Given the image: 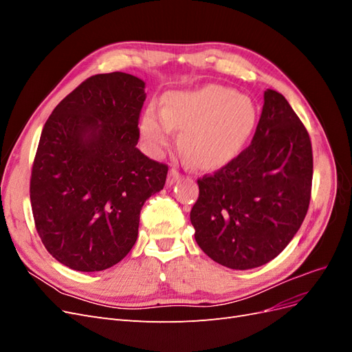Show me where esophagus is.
<instances>
[{
	"instance_id": "obj_1",
	"label": "esophagus",
	"mask_w": 352,
	"mask_h": 352,
	"mask_svg": "<svg viewBox=\"0 0 352 352\" xmlns=\"http://www.w3.org/2000/svg\"><path fill=\"white\" fill-rule=\"evenodd\" d=\"M179 179H180L179 170H177L176 167H172V168H170L168 176H167V184H168V185H173V184H176V182H177Z\"/></svg>"
}]
</instances>
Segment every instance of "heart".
Masks as SVG:
<instances>
[{"label":"heart","instance_id":"heart-1","mask_svg":"<svg viewBox=\"0 0 352 352\" xmlns=\"http://www.w3.org/2000/svg\"><path fill=\"white\" fill-rule=\"evenodd\" d=\"M255 124L251 100L230 88L208 85L197 91L168 95L163 110L146 109L141 135L154 154L173 142V129L182 131L179 146L199 168L228 164L247 144Z\"/></svg>","mask_w":352,"mask_h":352}]
</instances>
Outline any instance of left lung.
<instances>
[{"label": "left lung", "instance_id": "obj_1", "mask_svg": "<svg viewBox=\"0 0 352 352\" xmlns=\"http://www.w3.org/2000/svg\"><path fill=\"white\" fill-rule=\"evenodd\" d=\"M197 182L190 223L211 260L247 270L278 257L302 225L313 182L310 135L282 94L264 92L251 144Z\"/></svg>", "mask_w": 352, "mask_h": 352}]
</instances>
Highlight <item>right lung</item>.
Listing matches in <instances>:
<instances>
[{
  "label": "right lung",
  "mask_w": 352,
  "mask_h": 352,
  "mask_svg": "<svg viewBox=\"0 0 352 352\" xmlns=\"http://www.w3.org/2000/svg\"><path fill=\"white\" fill-rule=\"evenodd\" d=\"M145 83L113 72L83 80L52 110L30 173V206L47 251L79 272L122 261L144 202L168 166L136 148Z\"/></svg>",
  "instance_id": "1"
}]
</instances>
